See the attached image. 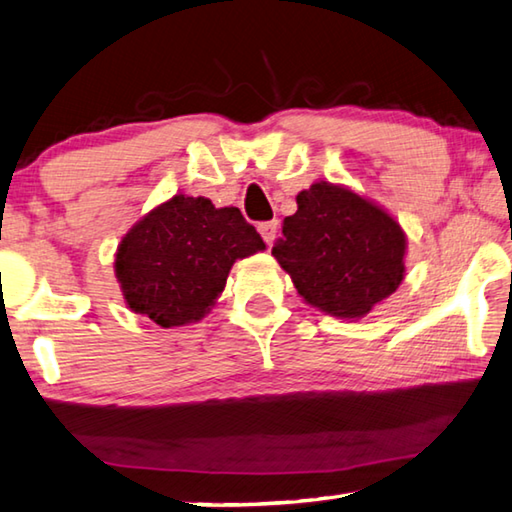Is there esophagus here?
<instances>
[{
    "label": "esophagus",
    "mask_w": 512,
    "mask_h": 512,
    "mask_svg": "<svg viewBox=\"0 0 512 512\" xmlns=\"http://www.w3.org/2000/svg\"><path fill=\"white\" fill-rule=\"evenodd\" d=\"M259 235L266 241V246H273V241L277 237V221H266V223H259Z\"/></svg>",
    "instance_id": "esophagus-1"
}]
</instances>
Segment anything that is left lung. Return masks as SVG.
I'll return each instance as SVG.
<instances>
[{"mask_svg":"<svg viewBox=\"0 0 512 512\" xmlns=\"http://www.w3.org/2000/svg\"><path fill=\"white\" fill-rule=\"evenodd\" d=\"M273 257L309 305L361 318L404 280L406 237L391 214L341 185L320 180L296 196Z\"/></svg>","mask_w":512,"mask_h":512,"instance_id":"1","label":"left lung"}]
</instances>
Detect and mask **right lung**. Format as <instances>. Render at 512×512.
<instances>
[{
    "label": "right lung",
    "mask_w": 512,
    "mask_h": 512,
    "mask_svg": "<svg viewBox=\"0 0 512 512\" xmlns=\"http://www.w3.org/2000/svg\"><path fill=\"white\" fill-rule=\"evenodd\" d=\"M264 248L239 207L178 194L128 230L115 273L135 314L160 327H180L210 311L237 259Z\"/></svg>",
    "instance_id": "1"
}]
</instances>
